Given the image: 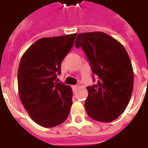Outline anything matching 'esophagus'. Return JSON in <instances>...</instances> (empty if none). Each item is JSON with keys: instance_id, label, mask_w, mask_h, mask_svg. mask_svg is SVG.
I'll use <instances>...</instances> for the list:
<instances>
[{"instance_id": "esophagus-1", "label": "esophagus", "mask_w": 148, "mask_h": 148, "mask_svg": "<svg viewBox=\"0 0 148 148\" xmlns=\"http://www.w3.org/2000/svg\"><path fill=\"white\" fill-rule=\"evenodd\" d=\"M79 88V85H73L72 86V88L73 89H76V88Z\"/></svg>"}]
</instances>
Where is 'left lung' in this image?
I'll return each instance as SVG.
<instances>
[{
	"label": "left lung",
	"mask_w": 148,
	"mask_h": 148,
	"mask_svg": "<svg viewBox=\"0 0 148 148\" xmlns=\"http://www.w3.org/2000/svg\"><path fill=\"white\" fill-rule=\"evenodd\" d=\"M75 45L85 52L94 81L98 76L96 84L87 87L86 112L94 120L112 122L126 109L133 91L134 72L126 49L102 32L79 33Z\"/></svg>",
	"instance_id": "left-lung-1"
}]
</instances>
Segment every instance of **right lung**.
<instances>
[{
    "label": "right lung",
    "instance_id": "add662e5",
    "mask_svg": "<svg viewBox=\"0 0 148 148\" xmlns=\"http://www.w3.org/2000/svg\"><path fill=\"white\" fill-rule=\"evenodd\" d=\"M76 35L40 39L27 49L20 61V99L32 120L44 127L60 125L69 116L72 90L56 79L61 73V62L73 46Z\"/></svg>",
    "mask_w": 148,
    "mask_h": 148
}]
</instances>
